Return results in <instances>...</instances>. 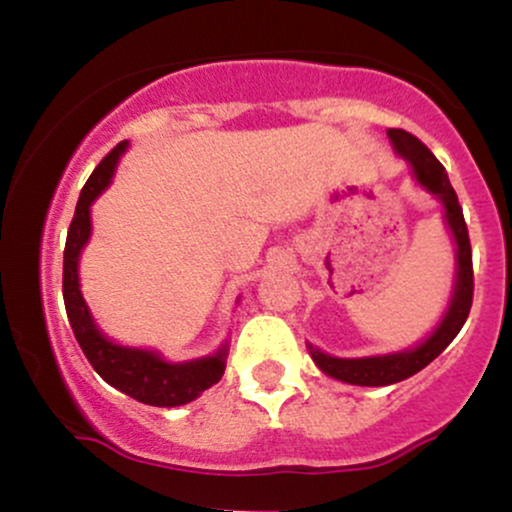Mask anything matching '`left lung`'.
Here are the masks:
<instances>
[{
    "label": "left lung",
    "instance_id": "left-lung-1",
    "mask_svg": "<svg viewBox=\"0 0 512 512\" xmlns=\"http://www.w3.org/2000/svg\"><path fill=\"white\" fill-rule=\"evenodd\" d=\"M387 137H390L395 154L409 163L416 185L440 204V214H443L452 243H455V276H452L448 305H445L436 327L421 342L409 346V349L390 351V354L342 358L327 354V351L317 349V346L308 342V354L322 373L330 375L334 380H342V383L361 387H385L402 383V380L419 373L421 368H426L433 358L443 354L452 339L457 337V332L462 330L469 308H472L474 293L472 248H469L467 223H464L462 207L457 202L455 190H452L448 173L440 166L438 158L414 134L404 132V129H387Z\"/></svg>",
    "mask_w": 512,
    "mask_h": 512
}]
</instances>
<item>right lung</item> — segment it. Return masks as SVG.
Wrapping results in <instances>:
<instances>
[{
  "instance_id": "1",
  "label": "right lung",
  "mask_w": 512,
  "mask_h": 512,
  "mask_svg": "<svg viewBox=\"0 0 512 512\" xmlns=\"http://www.w3.org/2000/svg\"><path fill=\"white\" fill-rule=\"evenodd\" d=\"M127 149L129 142H120L98 163L84 190H81L79 202H76L67 245H64V308H67L76 342L105 383L137 399V402L151 404V407H182V404L197 399L204 390H209L211 385L219 383L223 370H226L228 339H223L219 349L209 356L190 358V361H168L158 349L127 346L108 337L88 308L84 293H81L79 262L93 231L91 207L110 187L117 163Z\"/></svg>"
}]
</instances>
